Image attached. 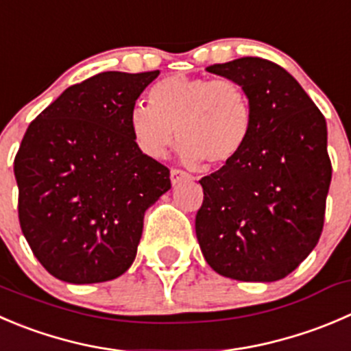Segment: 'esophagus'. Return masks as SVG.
<instances>
[{"mask_svg":"<svg viewBox=\"0 0 351 351\" xmlns=\"http://www.w3.org/2000/svg\"><path fill=\"white\" fill-rule=\"evenodd\" d=\"M169 178H171L173 185H176V183L182 182V180L189 178V175H186L185 171H182V169H171V171H169Z\"/></svg>","mask_w":351,"mask_h":351,"instance_id":"1","label":"esophagus"}]
</instances>
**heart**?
<instances>
[{
    "label": "heart",
    "mask_w": 351,
    "mask_h": 351,
    "mask_svg": "<svg viewBox=\"0 0 351 351\" xmlns=\"http://www.w3.org/2000/svg\"><path fill=\"white\" fill-rule=\"evenodd\" d=\"M252 101L231 78L173 75L152 87L151 104L132 108L130 128L138 147L161 159L180 138L186 166L219 168L240 156L252 134Z\"/></svg>",
    "instance_id": "1"
}]
</instances>
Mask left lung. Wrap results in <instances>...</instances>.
Segmentation results:
<instances>
[{"label": "left lung", "instance_id": "1", "mask_svg": "<svg viewBox=\"0 0 351 351\" xmlns=\"http://www.w3.org/2000/svg\"><path fill=\"white\" fill-rule=\"evenodd\" d=\"M206 70L243 85L254 123L240 156L199 180L200 250L221 276L283 280L314 250L324 226L332 173L326 120L273 61L247 56Z\"/></svg>", "mask_w": 351, "mask_h": 351}]
</instances>
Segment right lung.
Returning a JSON list of instances; mask_svg holds the SVG:
<instances>
[{"label": "right lung", "instance_id": "obj_1", "mask_svg": "<svg viewBox=\"0 0 351 351\" xmlns=\"http://www.w3.org/2000/svg\"><path fill=\"white\" fill-rule=\"evenodd\" d=\"M159 70L103 71L68 87L27 128L13 162L22 233L44 269L73 285L121 276L144 214L171 189L141 151L130 113Z\"/></svg>", "mask_w": 351, "mask_h": 351}]
</instances>
